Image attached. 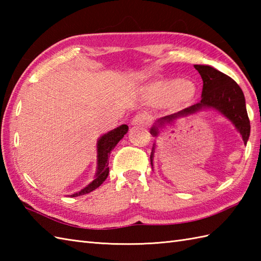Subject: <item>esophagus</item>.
Masks as SVG:
<instances>
[{
    "label": "esophagus",
    "instance_id": "34e87169",
    "mask_svg": "<svg viewBox=\"0 0 261 261\" xmlns=\"http://www.w3.org/2000/svg\"><path fill=\"white\" fill-rule=\"evenodd\" d=\"M150 122V116L146 113H139L137 114L134 120H132V124L134 125H148Z\"/></svg>",
    "mask_w": 261,
    "mask_h": 261
}]
</instances>
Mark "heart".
I'll return each mask as SVG.
<instances>
[{
  "label": "heart",
  "mask_w": 261,
  "mask_h": 261,
  "mask_svg": "<svg viewBox=\"0 0 261 261\" xmlns=\"http://www.w3.org/2000/svg\"><path fill=\"white\" fill-rule=\"evenodd\" d=\"M197 95L195 83L185 79H164L154 81L145 87L143 96L153 105L178 108L192 102Z\"/></svg>",
  "instance_id": "heart-1"
}]
</instances>
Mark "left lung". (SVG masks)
Listing matches in <instances>:
<instances>
[{
	"label": "left lung",
	"instance_id": "left-lung-1",
	"mask_svg": "<svg viewBox=\"0 0 261 261\" xmlns=\"http://www.w3.org/2000/svg\"><path fill=\"white\" fill-rule=\"evenodd\" d=\"M203 80V91L201 102L186 108L179 112L166 115L156 121L150 129L153 137H158L160 131L167 125H174L175 122L180 118H186L195 114L199 111L212 109L222 114L236 126L238 132L241 135L242 140L247 145L250 136V121L248 118L246 98L240 86L237 83L218 69L207 65H194ZM156 143H153L150 154L151 166H153V153Z\"/></svg>",
	"mask_w": 261,
	"mask_h": 261
}]
</instances>
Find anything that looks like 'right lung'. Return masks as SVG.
Instances as JSON below:
<instances>
[{
	"mask_svg": "<svg viewBox=\"0 0 261 261\" xmlns=\"http://www.w3.org/2000/svg\"><path fill=\"white\" fill-rule=\"evenodd\" d=\"M129 130L126 124H122L115 129L109 131L108 134L99 137L97 140V167H96V174L94 176V179L88 184L86 187L82 188L81 191L76 192L70 197H77L84 194L91 193L92 191L96 190L97 187L103 184V181L108 178L109 176V157L111 151L113 150L115 146L118 145L119 141L124 137V135Z\"/></svg>",
	"mask_w": 261,
	"mask_h": 261,
	"instance_id": "obj_1",
	"label": "right lung"
}]
</instances>
